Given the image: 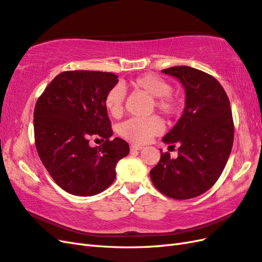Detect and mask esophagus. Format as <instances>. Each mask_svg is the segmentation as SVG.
Returning a JSON list of instances; mask_svg holds the SVG:
<instances>
[{
  "instance_id": "1",
  "label": "esophagus",
  "mask_w": 262,
  "mask_h": 262,
  "mask_svg": "<svg viewBox=\"0 0 262 262\" xmlns=\"http://www.w3.org/2000/svg\"><path fill=\"white\" fill-rule=\"evenodd\" d=\"M143 146L142 145H137V144H131L130 145V150L131 151H137V150H142Z\"/></svg>"
}]
</instances>
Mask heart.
<instances>
[{"label":"heart","instance_id":"obj_1","mask_svg":"<svg viewBox=\"0 0 262 262\" xmlns=\"http://www.w3.org/2000/svg\"><path fill=\"white\" fill-rule=\"evenodd\" d=\"M131 87L153 97L155 108L165 116H174L179 111V102L172 95V84L155 74H145L130 81ZM125 91L120 84L111 87L103 99L104 108L118 118L124 108ZM163 131V122L157 116L148 118H131L119 126V134L132 143L144 144Z\"/></svg>","mask_w":262,"mask_h":262}]
</instances>
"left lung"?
Instances as JSON below:
<instances>
[{"label": "left lung", "mask_w": 262, "mask_h": 262, "mask_svg": "<svg viewBox=\"0 0 262 262\" xmlns=\"http://www.w3.org/2000/svg\"><path fill=\"white\" fill-rule=\"evenodd\" d=\"M162 73L178 78L185 88V109L163 141L180 145L179 157L162 153L150 176L162 194L188 200L208 190L219 179L234 143V121L229 99L211 75L188 66Z\"/></svg>", "instance_id": "1"}]
</instances>
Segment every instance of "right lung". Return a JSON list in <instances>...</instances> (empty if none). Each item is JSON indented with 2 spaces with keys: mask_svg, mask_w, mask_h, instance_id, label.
Instances as JSON below:
<instances>
[{
  "mask_svg": "<svg viewBox=\"0 0 262 262\" xmlns=\"http://www.w3.org/2000/svg\"><path fill=\"white\" fill-rule=\"evenodd\" d=\"M119 81L112 73L68 70L57 75L37 99L35 145L49 175L67 193L93 196L116 179V165L129 144L112 136L104 108L107 91ZM104 143L91 148L90 138Z\"/></svg>",
  "mask_w": 262,
  "mask_h": 262,
  "instance_id": "1",
  "label": "right lung"
}]
</instances>
